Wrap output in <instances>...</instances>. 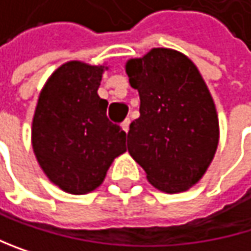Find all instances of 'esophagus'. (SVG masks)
<instances>
[{
  "instance_id": "1",
  "label": "esophagus",
  "mask_w": 251,
  "mask_h": 251,
  "mask_svg": "<svg viewBox=\"0 0 251 251\" xmlns=\"http://www.w3.org/2000/svg\"><path fill=\"white\" fill-rule=\"evenodd\" d=\"M121 126H123V130L127 133V131H128V128H130V118H126V120L123 121V124H121Z\"/></svg>"
}]
</instances>
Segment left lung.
I'll use <instances>...</instances> for the list:
<instances>
[{"instance_id":"obj_1","label":"left lung","mask_w":251,"mask_h":251,"mask_svg":"<svg viewBox=\"0 0 251 251\" xmlns=\"http://www.w3.org/2000/svg\"><path fill=\"white\" fill-rule=\"evenodd\" d=\"M126 72L141 99V117L127 134L130 155L155 189L189 190L219 145V118L205 80L185 55L166 48L127 61Z\"/></svg>"}]
</instances>
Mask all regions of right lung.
<instances>
[{"instance_id": "obj_1", "label": "right lung", "mask_w": 251, "mask_h": 251, "mask_svg": "<svg viewBox=\"0 0 251 251\" xmlns=\"http://www.w3.org/2000/svg\"><path fill=\"white\" fill-rule=\"evenodd\" d=\"M104 66L70 61L48 79L32 118V150L46 176L72 195L103 182L115 157L126 151V131L110 123L97 90Z\"/></svg>"}]
</instances>
